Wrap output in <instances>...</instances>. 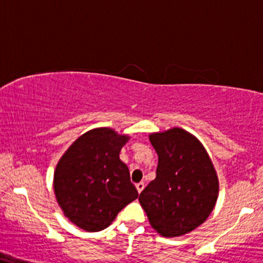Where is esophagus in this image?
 <instances>
[{
  "label": "esophagus",
  "mask_w": 263,
  "mask_h": 263,
  "mask_svg": "<svg viewBox=\"0 0 263 263\" xmlns=\"http://www.w3.org/2000/svg\"><path fill=\"white\" fill-rule=\"evenodd\" d=\"M136 187H137V191L141 192L143 191V189H144V182H138V183H136Z\"/></svg>",
  "instance_id": "34e87169"
}]
</instances>
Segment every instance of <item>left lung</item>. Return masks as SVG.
I'll return each mask as SVG.
<instances>
[{"mask_svg":"<svg viewBox=\"0 0 263 263\" xmlns=\"http://www.w3.org/2000/svg\"><path fill=\"white\" fill-rule=\"evenodd\" d=\"M158 154L157 176L140 195L153 229L165 238L192 232L207 219L219 182L204 147L195 136L174 127L149 135Z\"/></svg>","mask_w":263,"mask_h":263,"instance_id":"1","label":"left lung"}]
</instances>
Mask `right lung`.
Listing matches in <instances>:
<instances>
[{"label": "right lung", "instance_id": "add662e5", "mask_svg": "<svg viewBox=\"0 0 263 263\" xmlns=\"http://www.w3.org/2000/svg\"><path fill=\"white\" fill-rule=\"evenodd\" d=\"M128 136L94 128L66 151L53 174V190L63 214L81 229L100 232L138 197L129 170L120 159Z\"/></svg>", "mask_w": 263, "mask_h": 263}]
</instances>
